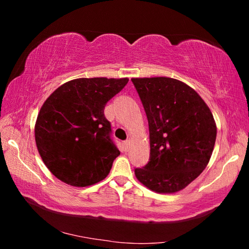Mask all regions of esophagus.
<instances>
[{
  "mask_svg": "<svg viewBox=\"0 0 249 249\" xmlns=\"http://www.w3.org/2000/svg\"><path fill=\"white\" fill-rule=\"evenodd\" d=\"M123 145H124L125 150H128V148H129V141H125V142H123Z\"/></svg>",
  "mask_w": 249,
  "mask_h": 249,
  "instance_id": "esophagus-1",
  "label": "esophagus"
}]
</instances>
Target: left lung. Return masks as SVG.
<instances>
[{
    "instance_id": "obj_1",
    "label": "left lung",
    "mask_w": 249,
    "mask_h": 249,
    "mask_svg": "<svg viewBox=\"0 0 249 249\" xmlns=\"http://www.w3.org/2000/svg\"><path fill=\"white\" fill-rule=\"evenodd\" d=\"M149 126L150 156L135 176L150 190H182L205 169L216 140L213 115L201 96L179 80L132 79Z\"/></svg>"
}]
</instances>
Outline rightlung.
<instances>
[{
	"mask_svg": "<svg viewBox=\"0 0 249 249\" xmlns=\"http://www.w3.org/2000/svg\"><path fill=\"white\" fill-rule=\"evenodd\" d=\"M127 82V78L74 79L45 101L37 116L35 141L56 178L73 187H88L108 175L120 150L104 107Z\"/></svg>",
	"mask_w": 249,
	"mask_h": 249,
	"instance_id": "right-lung-1",
	"label": "right lung"
}]
</instances>
